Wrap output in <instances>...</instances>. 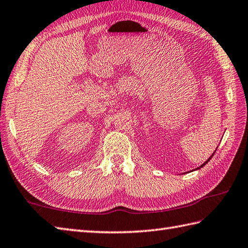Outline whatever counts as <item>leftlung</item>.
<instances>
[{"label": "left lung", "mask_w": 248, "mask_h": 248, "mask_svg": "<svg viewBox=\"0 0 248 248\" xmlns=\"http://www.w3.org/2000/svg\"><path fill=\"white\" fill-rule=\"evenodd\" d=\"M214 152H215V151H214ZM213 155H214V154H213ZM213 155H211V156H210V157H209V159H208V160H207V161H205V162H204V163H203V164H202V165H200V166H199V167H197V168H196V170H199V168H202V167H203V166H204V165H205V164H207V163H208V162H209V161H210V160H211V157H212V156H213Z\"/></svg>", "instance_id": "1"}]
</instances>
